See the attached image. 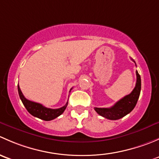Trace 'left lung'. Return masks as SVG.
<instances>
[{
	"label": "left lung",
	"instance_id": "8db88e82",
	"mask_svg": "<svg viewBox=\"0 0 159 159\" xmlns=\"http://www.w3.org/2000/svg\"><path fill=\"white\" fill-rule=\"evenodd\" d=\"M133 61L134 62V61ZM136 76L137 81L135 87L129 94L125 96L111 108H94L95 111L101 116L109 120L120 119L129 114L135 107L141 92V77L137 70Z\"/></svg>",
	"mask_w": 159,
	"mask_h": 159
}]
</instances>
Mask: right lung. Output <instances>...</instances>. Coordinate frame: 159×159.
<instances>
[{
    "instance_id": "1",
    "label": "right lung",
    "mask_w": 159,
    "mask_h": 159,
    "mask_svg": "<svg viewBox=\"0 0 159 159\" xmlns=\"http://www.w3.org/2000/svg\"><path fill=\"white\" fill-rule=\"evenodd\" d=\"M17 90H18V94L19 96H20V100H21L22 103L25 105L26 109L28 110V111L33 116L44 120V121H51V120H53L60 116L65 111V110L66 109L67 105H68V102H67L65 106L61 107L60 108H57V109H51V108H46V107L43 106L41 104L28 100L24 96V94H22L19 85H17Z\"/></svg>"
}]
</instances>
